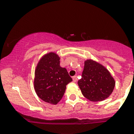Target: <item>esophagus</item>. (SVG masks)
Segmentation results:
<instances>
[{
	"label": "esophagus",
	"mask_w": 134,
	"mask_h": 134,
	"mask_svg": "<svg viewBox=\"0 0 134 134\" xmlns=\"http://www.w3.org/2000/svg\"><path fill=\"white\" fill-rule=\"evenodd\" d=\"M73 82H76V81H77V76H74V77H73Z\"/></svg>",
	"instance_id": "obj_1"
}]
</instances>
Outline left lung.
<instances>
[{"label":"left lung","mask_w":134,"mask_h":134,"mask_svg":"<svg viewBox=\"0 0 134 134\" xmlns=\"http://www.w3.org/2000/svg\"><path fill=\"white\" fill-rule=\"evenodd\" d=\"M78 85L85 98L97 102L104 100L110 95L114 88L115 81L104 66L88 59L85 62Z\"/></svg>","instance_id":"obj_1"}]
</instances>
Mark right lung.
Here are the masks:
<instances>
[{
  "mask_svg": "<svg viewBox=\"0 0 134 134\" xmlns=\"http://www.w3.org/2000/svg\"><path fill=\"white\" fill-rule=\"evenodd\" d=\"M60 58L54 53L45 55L35 71L34 88L42 100L57 104L63 97L66 85L72 81L67 69L60 66Z\"/></svg>",
  "mask_w": 134,
  "mask_h": 134,
  "instance_id": "right-lung-1",
  "label": "right lung"
}]
</instances>
